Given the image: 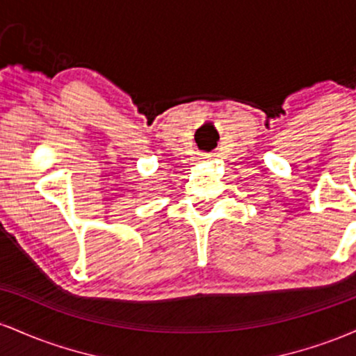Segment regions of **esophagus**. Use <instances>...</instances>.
Here are the masks:
<instances>
[{"mask_svg": "<svg viewBox=\"0 0 356 356\" xmlns=\"http://www.w3.org/2000/svg\"><path fill=\"white\" fill-rule=\"evenodd\" d=\"M202 159H207V157H202Z\"/></svg>", "mask_w": 356, "mask_h": 356, "instance_id": "34e87169", "label": "esophagus"}]
</instances>
